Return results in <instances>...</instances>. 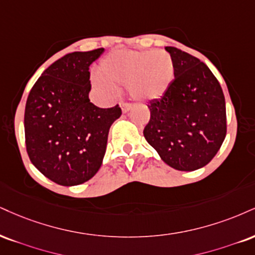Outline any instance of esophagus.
Segmentation results:
<instances>
[{"mask_svg": "<svg viewBox=\"0 0 255 255\" xmlns=\"http://www.w3.org/2000/svg\"><path fill=\"white\" fill-rule=\"evenodd\" d=\"M120 106H121L122 112L127 113V112H129V110L131 109V107H133V104H131V103H127V102H121V103H120Z\"/></svg>", "mask_w": 255, "mask_h": 255, "instance_id": "esophagus-1", "label": "esophagus"}]
</instances>
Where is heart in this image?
<instances>
[{"instance_id":"1","label":"heart","mask_w":255,"mask_h":255,"mask_svg":"<svg viewBox=\"0 0 255 255\" xmlns=\"http://www.w3.org/2000/svg\"><path fill=\"white\" fill-rule=\"evenodd\" d=\"M98 76V87L108 93L126 83L130 97L149 101L161 97L171 87L174 64L165 51H116L101 61Z\"/></svg>"}]
</instances>
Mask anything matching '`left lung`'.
Masks as SVG:
<instances>
[{"mask_svg": "<svg viewBox=\"0 0 255 255\" xmlns=\"http://www.w3.org/2000/svg\"><path fill=\"white\" fill-rule=\"evenodd\" d=\"M174 79L160 98L149 101L143 135L162 161L179 171L205 166L227 133L226 101L219 81L203 61L177 47H165Z\"/></svg>", "mask_w": 255, "mask_h": 255, "instance_id": "1", "label": "left lung"}]
</instances>
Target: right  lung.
<instances>
[{
    "mask_svg": "<svg viewBox=\"0 0 255 255\" xmlns=\"http://www.w3.org/2000/svg\"><path fill=\"white\" fill-rule=\"evenodd\" d=\"M103 51L72 52L54 61L27 98V153L40 172L59 185H78L97 173L110 126L122 114L119 104L98 108L89 100V66Z\"/></svg>",
    "mask_w": 255,
    "mask_h": 255,
    "instance_id": "add662e5",
    "label": "right lung"
}]
</instances>
